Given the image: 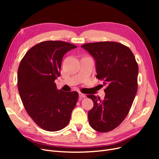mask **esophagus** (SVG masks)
<instances>
[{"label": "esophagus", "instance_id": "obj_1", "mask_svg": "<svg viewBox=\"0 0 159 159\" xmlns=\"http://www.w3.org/2000/svg\"><path fill=\"white\" fill-rule=\"evenodd\" d=\"M79 97L81 98H85V95L84 94V93H82L80 92V93H79Z\"/></svg>", "mask_w": 159, "mask_h": 159}]
</instances>
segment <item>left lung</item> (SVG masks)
I'll return each mask as SVG.
<instances>
[{
  "label": "left lung",
  "mask_w": 159,
  "mask_h": 159,
  "mask_svg": "<svg viewBox=\"0 0 159 159\" xmlns=\"http://www.w3.org/2000/svg\"><path fill=\"white\" fill-rule=\"evenodd\" d=\"M95 61L98 80L107 85L103 100L94 95L88 111L90 126L98 132L115 129L125 119L137 91L138 64L131 50L118 42H99L81 46Z\"/></svg>",
  "instance_id": "8db88e82"
}]
</instances>
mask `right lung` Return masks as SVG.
Masks as SVG:
<instances>
[{"label": "right lung", "mask_w": 159, "mask_h": 159, "mask_svg": "<svg viewBox=\"0 0 159 159\" xmlns=\"http://www.w3.org/2000/svg\"><path fill=\"white\" fill-rule=\"evenodd\" d=\"M77 46L62 41H45L28 50L18 70V89L28 114L46 131H57L70 122L78 99L76 91L57 89L66 53Z\"/></svg>", "instance_id": "right-lung-1"}]
</instances>
